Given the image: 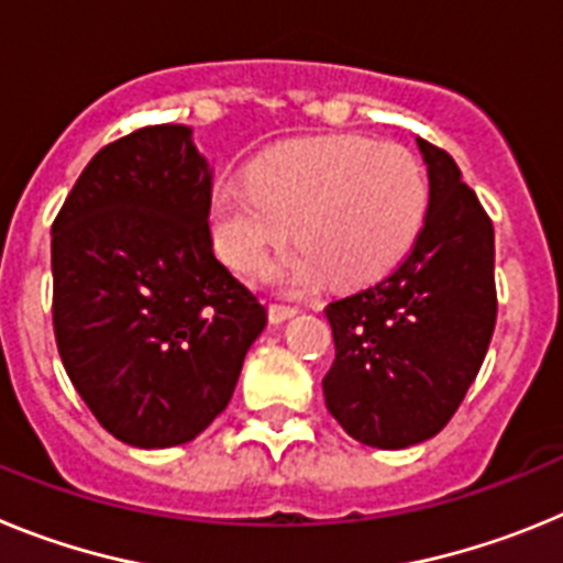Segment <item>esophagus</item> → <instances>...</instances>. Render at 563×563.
<instances>
[{"label":"esophagus","instance_id":"obj_1","mask_svg":"<svg viewBox=\"0 0 563 563\" xmlns=\"http://www.w3.org/2000/svg\"><path fill=\"white\" fill-rule=\"evenodd\" d=\"M267 312H271V321H273V324H282V321H287V318L296 316L298 307H290V305H271V307H267Z\"/></svg>","mask_w":563,"mask_h":563}]
</instances>
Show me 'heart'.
Instances as JSON below:
<instances>
[{
    "instance_id": "1",
    "label": "heart",
    "mask_w": 563,
    "mask_h": 563,
    "mask_svg": "<svg viewBox=\"0 0 563 563\" xmlns=\"http://www.w3.org/2000/svg\"><path fill=\"white\" fill-rule=\"evenodd\" d=\"M429 180L409 148L366 137H318L265 152L253 174H222L211 191L217 251L239 273H258L287 236L271 276L305 290L330 276L363 285L395 267L420 233Z\"/></svg>"
}]
</instances>
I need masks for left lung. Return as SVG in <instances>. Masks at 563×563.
Wrapping results in <instances>:
<instances>
[{
  "instance_id": "1",
  "label": "left lung",
  "mask_w": 563,
  "mask_h": 563,
  "mask_svg": "<svg viewBox=\"0 0 563 563\" xmlns=\"http://www.w3.org/2000/svg\"><path fill=\"white\" fill-rule=\"evenodd\" d=\"M429 213L415 247L375 285L327 305L330 415L372 449L440 434L476 380L496 327L494 222L445 148L417 137Z\"/></svg>"
}]
</instances>
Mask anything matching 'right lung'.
Segmentation results:
<instances>
[{
    "instance_id": "add662e5",
    "label": "right lung",
    "mask_w": 563,
    "mask_h": 563,
    "mask_svg": "<svg viewBox=\"0 0 563 563\" xmlns=\"http://www.w3.org/2000/svg\"><path fill=\"white\" fill-rule=\"evenodd\" d=\"M208 208L191 129L157 123L103 146L53 222L58 355L96 420L134 449L202 434L267 324L213 256Z\"/></svg>"
}]
</instances>
